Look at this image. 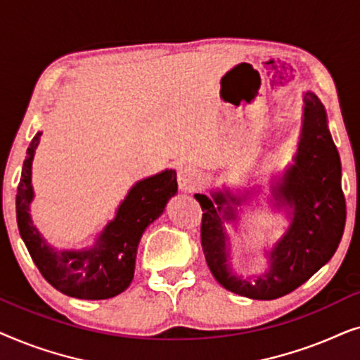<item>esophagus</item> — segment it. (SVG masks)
Masks as SVG:
<instances>
[{
  "label": "esophagus",
  "instance_id": "34e87169",
  "mask_svg": "<svg viewBox=\"0 0 360 360\" xmlns=\"http://www.w3.org/2000/svg\"><path fill=\"white\" fill-rule=\"evenodd\" d=\"M176 180H179L180 190L193 191L196 190V186L201 184V180H203V174H201V170L196 169V167L186 165V167H181L179 170Z\"/></svg>",
  "mask_w": 360,
  "mask_h": 360
}]
</instances>
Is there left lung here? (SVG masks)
Wrapping results in <instances>:
<instances>
[{
  "label": "left lung",
  "instance_id": "left-lung-1",
  "mask_svg": "<svg viewBox=\"0 0 360 360\" xmlns=\"http://www.w3.org/2000/svg\"><path fill=\"white\" fill-rule=\"evenodd\" d=\"M303 126L298 150L282 180L272 186L275 206L287 208L290 226L267 254L270 269L252 283L231 272L226 223H234L243 198L213 191L196 193L203 210L201 245L213 277L229 292L252 300L283 297L329 262L341 243L346 200L341 188V159L328 129L323 103L311 91L303 95Z\"/></svg>",
  "mask_w": 360,
  "mask_h": 360
}]
</instances>
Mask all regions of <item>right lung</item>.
Segmentation results:
<instances>
[{
    "label": "right lung",
    "instance_id": "add662e5",
    "mask_svg": "<svg viewBox=\"0 0 360 360\" xmlns=\"http://www.w3.org/2000/svg\"><path fill=\"white\" fill-rule=\"evenodd\" d=\"M42 132L27 147L16 195L19 234L42 277L58 292L80 300H106L129 287L134 278L137 245L147 226L164 213L167 201L176 193L175 170H164L139 180L121 201L115 219L98 236L91 249L57 250L34 226L29 206L34 198L32 159Z\"/></svg>",
    "mask_w": 360,
    "mask_h": 360
}]
</instances>
